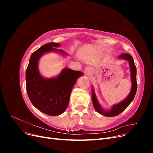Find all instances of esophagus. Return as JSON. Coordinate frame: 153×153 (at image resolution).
Returning a JSON list of instances; mask_svg holds the SVG:
<instances>
[{
    "label": "esophagus",
    "instance_id": "34e87169",
    "mask_svg": "<svg viewBox=\"0 0 153 153\" xmlns=\"http://www.w3.org/2000/svg\"><path fill=\"white\" fill-rule=\"evenodd\" d=\"M85 73L87 74V75H90V74H91V72H92V69H91V67H89V66L86 67L85 69Z\"/></svg>",
    "mask_w": 153,
    "mask_h": 153
}]
</instances>
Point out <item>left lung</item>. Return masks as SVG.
Listing matches in <instances>:
<instances>
[{"label":"left lung","mask_w":153,"mask_h":153,"mask_svg":"<svg viewBox=\"0 0 153 153\" xmlns=\"http://www.w3.org/2000/svg\"><path fill=\"white\" fill-rule=\"evenodd\" d=\"M119 58L128 61L129 63V66H130L132 86H131L130 93H129V94L128 95L127 98L124 100H123L122 102L114 105L112 108L110 110L106 111L101 107V106L100 105L98 101L96 100L93 89L92 91V103H93L94 109L100 114L103 115L106 117L116 116V115L123 112V111L128 107V105L131 103L134 98H135V96L137 92V68H136L135 63H134L133 58L132 57L131 55H129L128 53H122L121 55H119Z\"/></svg>","instance_id":"8db88e82"}]
</instances>
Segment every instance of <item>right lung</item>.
Listing matches in <instances>:
<instances>
[{
    "instance_id": "right-lung-1",
    "label": "right lung",
    "mask_w": 153,
    "mask_h": 153,
    "mask_svg": "<svg viewBox=\"0 0 153 153\" xmlns=\"http://www.w3.org/2000/svg\"><path fill=\"white\" fill-rule=\"evenodd\" d=\"M59 46L57 43H49L35 51L26 69V89L31 103L41 112L52 116L66 110L73 87L78 78L82 75V72L69 68L64 69L59 76L50 79L40 75L38 69L39 58L44 53L53 50L64 53L53 48Z\"/></svg>"
}]
</instances>
